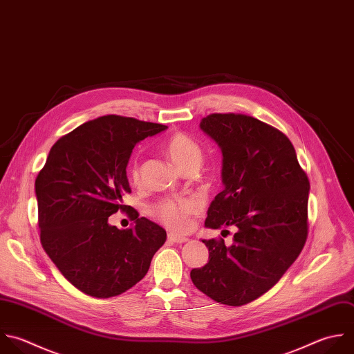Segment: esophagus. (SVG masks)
Masks as SVG:
<instances>
[{"instance_id":"esophagus-1","label":"esophagus","mask_w":354,"mask_h":354,"mask_svg":"<svg viewBox=\"0 0 354 354\" xmlns=\"http://www.w3.org/2000/svg\"><path fill=\"white\" fill-rule=\"evenodd\" d=\"M167 239L173 243H184L188 241L187 236H180V235H176V234H169L167 235Z\"/></svg>"}]
</instances>
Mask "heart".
<instances>
[{"label":"heart","mask_w":354,"mask_h":354,"mask_svg":"<svg viewBox=\"0 0 354 354\" xmlns=\"http://www.w3.org/2000/svg\"><path fill=\"white\" fill-rule=\"evenodd\" d=\"M165 152L178 170L189 165H201L202 151L199 145L187 134L176 133L165 144ZM138 166L134 162L130 167L133 181L138 180ZM198 203L191 199H162L151 207V214L173 231H185L189 227L191 216L196 213Z\"/></svg>","instance_id":"1"}]
</instances>
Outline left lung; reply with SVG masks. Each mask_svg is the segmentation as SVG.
I'll list each match as a JSON object with an SVG mask.
<instances>
[{"label":"left lung","instance_id":"obj_1","mask_svg":"<svg viewBox=\"0 0 354 354\" xmlns=\"http://www.w3.org/2000/svg\"><path fill=\"white\" fill-rule=\"evenodd\" d=\"M199 127L223 153L224 189L212 201L205 227L234 225L236 232L231 246L202 239L209 261L191 279L217 303L242 306L271 289L301 252L310 183L277 129L235 113L209 115Z\"/></svg>","mask_w":354,"mask_h":354}]
</instances>
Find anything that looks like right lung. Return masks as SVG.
I'll return each mask as SVG.
<instances>
[{"label": "right lung", "mask_w": 354, "mask_h": 354, "mask_svg": "<svg viewBox=\"0 0 354 354\" xmlns=\"http://www.w3.org/2000/svg\"><path fill=\"white\" fill-rule=\"evenodd\" d=\"M166 129L116 115L90 120L53 145L36 178L41 245L90 296H118L134 286L166 241V231L134 209L131 228L109 224V216L126 210V167L136 144Z\"/></svg>", "instance_id": "add662e5"}]
</instances>
